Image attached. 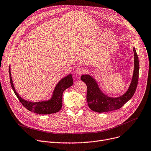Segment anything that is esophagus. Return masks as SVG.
Returning a JSON list of instances; mask_svg holds the SVG:
<instances>
[{"instance_id":"34e87169","label":"esophagus","mask_w":151,"mask_h":151,"mask_svg":"<svg viewBox=\"0 0 151 151\" xmlns=\"http://www.w3.org/2000/svg\"><path fill=\"white\" fill-rule=\"evenodd\" d=\"M75 72L78 74H81L83 72V69L81 67H77L75 69Z\"/></svg>"}]
</instances>
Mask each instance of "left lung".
Wrapping results in <instances>:
<instances>
[{"mask_svg": "<svg viewBox=\"0 0 151 151\" xmlns=\"http://www.w3.org/2000/svg\"><path fill=\"white\" fill-rule=\"evenodd\" d=\"M134 68L131 83L126 92L117 97H111L101 90L97 80L90 75L83 74L81 80L87 86L86 99L89 108L94 112H105L120 109L134 96L138 83L139 61L135 48L133 47Z\"/></svg>", "mask_w": 151, "mask_h": 151, "instance_id": "8db88e82", "label": "left lung"}]
</instances>
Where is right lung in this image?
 I'll list each match as a JSON object with an SVG mask.
<instances>
[{
    "mask_svg": "<svg viewBox=\"0 0 151 151\" xmlns=\"http://www.w3.org/2000/svg\"><path fill=\"white\" fill-rule=\"evenodd\" d=\"M9 73L11 87L19 100L28 110L39 114H51L59 112L62 107V95L63 91L71 86L74 83L72 74H69L58 82L50 99L39 101H31L22 98L16 91L11 77L10 66Z\"/></svg>",
    "mask_w": 151,
    "mask_h": 151,
    "instance_id": "1",
    "label": "right lung"
}]
</instances>
